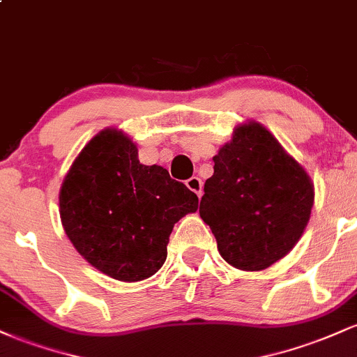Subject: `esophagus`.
I'll use <instances>...</instances> for the list:
<instances>
[{"label": "esophagus", "instance_id": "34e87169", "mask_svg": "<svg viewBox=\"0 0 357 357\" xmlns=\"http://www.w3.org/2000/svg\"><path fill=\"white\" fill-rule=\"evenodd\" d=\"M186 186L190 188L192 192H196V195H198V198H202V196H203V181L198 178V176H192V178L188 179Z\"/></svg>", "mask_w": 357, "mask_h": 357}]
</instances>
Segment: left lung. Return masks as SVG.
I'll return each instance as SVG.
<instances>
[{
  "mask_svg": "<svg viewBox=\"0 0 357 357\" xmlns=\"http://www.w3.org/2000/svg\"><path fill=\"white\" fill-rule=\"evenodd\" d=\"M213 162L199 216L210 225L220 255L248 272L270 267L296 247L309 223V174L255 121L236 127Z\"/></svg>",
  "mask_w": 357,
  "mask_h": 357,
  "instance_id": "obj_1",
  "label": "left lung"
}]
</instances>
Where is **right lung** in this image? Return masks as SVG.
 Listing matches in <instances>:
<instances>
[{
    "label": "right lung",
    "instance_id": "add662e5",
    "mask_svg": "<svg viewBox=\"0 0 357 357\" xmlns=\"http://www.w3.org/2000/svg\"><path fill=\"white\" fill-rule=\"evenodd\" d=\"M68 240L92 267L121 282L154 275L178 223L198 196L161 166L139 162L122 130L104 129L77 155L60 190Z\"/></svg>",
    "mask_w": 357,
    "mask_h": 357
}]
</instances>
